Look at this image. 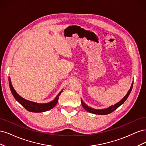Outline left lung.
<instances>
[{
	"mask_svg": "<svg viewBox=\"0 0 146 146\" xmlns=\"http://www.w3.org/2000/svg\"><path fill=\"white\" fill-rule=\"evenodd\" d=\"M133 82H132V84L131 85V87L130 88L129 91H128L127 94L125 96L124 98H123L121 101H119L118 103L116 104L115 105H111V107H110L107 108H105V109H102V110H96V109H94V108H92L91 107H89L87 105H86L85 103L83 102V101L81 99V102H82V105L83 106V107L84 108L85 110L88 112L89 113H93V114H99V115H105V114H108L111 113L112 112H113L114 110H116L119 107H120V106L124 103V102L127 100V99L128 98V97L129 96V94H130V92L132 90V88H133Z\"/></svg>",
	"mask_w": 146,
	"mask_h": 146,
	"instance_id": "obj_1",
	"label": "left lung"
}]
</instances>
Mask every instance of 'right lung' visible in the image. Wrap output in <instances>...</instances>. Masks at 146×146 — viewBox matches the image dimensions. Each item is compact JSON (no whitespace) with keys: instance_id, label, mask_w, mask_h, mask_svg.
<instances>
[{"instance_id":"right-lung-1","label":"right lung","mask_w":146,"mask_h":146,"mask_svg":"<svg viewBox=\"0 0 146 146\" xmlns=\"http://www.w3.org/2000/svg\"><path fill=\"white\" fill-rule=\"evenodd\" d=\"M8 82H9V85H10L11 92L13 96H14L15 99L18 102L23 106L24 108H25L27 110V111L30 112H35V113L44 112L53 108L56 105L57 102H58L59 96L63 91V90L59 92V94L56 97V98L54 100L51 101L50 102L46 103V104H38L36 102H33L27 100L22 98V97H21L17 93L14 88H13L11 84L10 77L8 78Z\"/></svg>"}]
</instances>
